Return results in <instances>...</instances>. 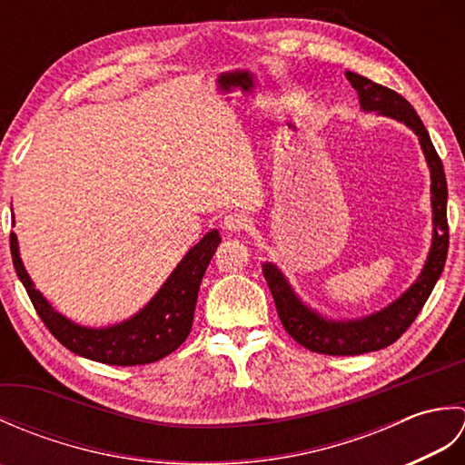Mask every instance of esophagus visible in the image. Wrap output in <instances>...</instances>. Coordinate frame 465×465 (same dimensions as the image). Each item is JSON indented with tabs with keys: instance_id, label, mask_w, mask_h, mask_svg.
<instances>
[{
	"instance_id": "34e87169",
	"label": "esophagus",
	"mask_w": 465,
	"mask_h": 465,
	"mask_svg": "<svg viewBox=\"0 0 465 465\" xmlns=\"http://www.w3.org/2000/svg\"><path fill=\"white\" fill-rule=\"evenodd\" d=\"M223 227H225L227 232H232V233L243 232L245 227H248V217L242 215V213H227L223 217Z\"/></svg>"
}]
</instances>
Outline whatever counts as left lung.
<instances>
[{
	"label": "left lung",
	"instance_id": "1",
	"mask_svg": "<svg viewBox=\"0 0 465 465\" xmlns=\"http://www.w3.org/2000/svg\"><path fill=\"white\" fill-rule=\"evenodd\" d=\"M345 77L351 87L358 92L360 107L363 112H375L378 115L391 117L418 135L421 152L426 155L430 167V192H431V245L426 263L410 288L403 292L398 300H393L383 310L373 312L365 318L355 320H331L320 312L303 303L302 298L288 278L282 273L278 265L265 262L262 265L263 278L270 285L275 308L283 323L285 331L302 343L303 348L328 355H358L368 351H378L388 348L406 331L411 322L418 318L423 303L428 302L433 285L440 280L448 258V183L440 155L433 147L430 134L423 127L420 115L411 104L396 94L390 87L375 84L360 74L345 72Z\"/></svg>",
	"mask_w": 465,
	"mask_h": 465
}]
</instances>
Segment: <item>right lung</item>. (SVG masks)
Listing matches in <instances>:
<instances>
[{
  "label": "right lung",
  "mask_w": 465,
  "mask_h": 465,
  "mask_svg": "<svg viewBox=\"0 0 465 465\" xmlns=\"http://www.w3.org/2000/svg\"><path fill=\"white\" fill-rule=\"evenodd\" d=\"M220 232L212 230L187 252L170 278L143 308L120 323L90 328L75 323L49 303L24 268L17 235H9L14 268L39 318L69 351L110 365H142L170 355L192 331L197 292L203 273L220 245Z\"/></svg>",
  "instance_id": "right-lung-1"
}]
</instances>
